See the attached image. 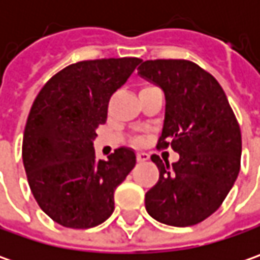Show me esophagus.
I'll return each mask as SVG.
<instances>
[{
    "mask_svg": "<svg viewBox=\"0 0 260 260\" xmlns=\"http://www.w3.org/2000/svg\"><path fill=\"white\" fill-rule=\"evenodd\" d=\"M147 159H149V155L145 153V152H139V153H137V160H139V162H145Z\"/></svg>",
    "mask_w": 260,
    "mask_h": 260,
    "instance_id": "obj_1",
    "label": "esophagus"
}]
</instances>
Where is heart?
Listing matches in <instances>:
<instances>
[{"label":"heart","mask_w":260,"mask_h":260,"mask_svg":"<svg viewBox=\"0 0 260 260\" xmlns=\"http://www.w3.org/2000/svg\"><path fill=\"white\" fill-rule=\"evenodd\" d=\"M146 88H149V86H145V88H143V89H146Z\"/></svg>","instance_id":"1"}]
</instances>
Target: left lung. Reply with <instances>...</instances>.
Segmentation results:
<instances>
[{"mask_svg": "<svg viewBox=\"0 0 260 260\" xmlns=\"http://www.w3.org/2000/svg\"><path fill=\"white\" fill-rule=\"evenodd\" d=\"M139 75L160 86L166 108L157 149L169 146L179 160H152L159 181L145 197L147 213L168 225L204 221L223 204L240 171L242 133L214 76L185 59L145 60Z\"/></svg>", "mask_w": 260, "mask_h": 260, "instance_id": "1", "label": "left lung"}]
</instances>
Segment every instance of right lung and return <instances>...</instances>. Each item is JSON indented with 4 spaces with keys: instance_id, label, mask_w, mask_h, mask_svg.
I'll return each instance as SVG.
<instances>
[{
    "instance_id": "1",
    "label": "right lung",
    "mask_w": 260,
    "mask_h": 260,
    "mask_svg": "<svg viewBox=\"0 0 260 260\" xmlns=\"http://www.w3.org/2000/svg\"><path fill=\"white\" fill-rule=\"evenodd\" d=\"M142 62L95 59L53 75L31 105L23 137V164L39 207L71 229L104 223L114 211V191L136 165L132 149L118 147L96 160L95 130L107 121L111 95Z\"/></svg>"
}]
</instances>
